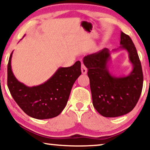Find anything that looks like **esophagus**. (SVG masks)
I'll return each instance as SVG.
<instances>
[{
  "mask_svg": "<svg viewBox=\"0 0 150 150\" xmlns=\"http://www.w3.org/2000/svg\"><path fill=\"white\" fill-rule=\"evenodd\" d=\"M81 72L83 74H86L87 73V69L86 67L85 66L84 64H82L81 65Z\"/></svg>",
  "mask_w": 150,
  "mask_h": 150,
  "instance_id": "34e87169",
  "label": "esophagus"
}]
</instances>
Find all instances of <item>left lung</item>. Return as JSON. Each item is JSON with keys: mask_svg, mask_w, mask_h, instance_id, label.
<instances>
[{"mask_svg": "<svg viewBox=\"0 0 150 150\" xmlns=\"http://www.w3.org/2000/svg\"><path fill=\"white\" fill-rule=\"evenodd\" d=\"M121 46L110 51L105 48L98 53L84 57L88 69L93 105L101 115L115 117L128 113L135 108L143 87V72L136 48L131 38L121 32ZM125 50L132 70L127 76L117 77L108 70L110 54Z\"/></svg>", "mask_w": 150, "mask_h": 150, "instance_id": "obj_1", "label": "left lung"}]
</instances>
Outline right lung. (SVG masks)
I'll use <instances>...</instances> for the list:
<instances>
[{
  "instance_id": "add662e5",
  "label": "right lung",
  "mask_w": 150,
  "mask_h": 150,
  "mask_svg": "<svg viewBox=\"0 0 150 150\" xmlns=\"http://www.w3.org/2000/svg\"><path fill=\"white\" fill-rule=\"evenodd\" d=\"M13 53V51L7 68V84L16 103L26 114L37 120L59 115L67 105L73 84L81 74L80 61H76L69 67L58 68L43 83L28 87L18 81L13 74L11 67Z\"/></svg>"
}]
</instances>
